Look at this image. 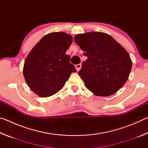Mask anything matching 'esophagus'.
<instances>
[{
	"label": "esophagus",
	"instance_id": "1",
	"mask_svg": "<svg viewBox=\"0 0 148 148\" xmlns=\"http://www.w3.org/2000/svg\"><path fill=\"white\" fill-rule=\"evenodd\" d=\"M75 67H76V71H79L80 69H81V67H82V64H77L75 65Z\"/></svg>",
	"mask_w": 148,
	"mask_h": 148
}]
</instances>
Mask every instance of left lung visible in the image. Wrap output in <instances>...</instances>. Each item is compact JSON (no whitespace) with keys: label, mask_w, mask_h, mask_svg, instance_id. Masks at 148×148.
I'll return each instance as SVG.
<instances>
[{"label":"left lung","mask_w":148,"mask_h":148,"mask_svg":"<svg viewBox=\"0 0 148 148\" xmlns=\"http://www.w3.org/2000/svg\"><path fill=\"white\" fill-rule=\"evenodd\" d=\"M74 41L87 57L78 74L90 91L108 97L123 86L132 62L128 52L116 40L104 32H91L76 35Z\"/></svg>","instance_id":"obj_1"}]
</instances>
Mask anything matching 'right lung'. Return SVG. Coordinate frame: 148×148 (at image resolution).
<instances>
[{"mask_svg": "<svg viewBox=\"0 0 148 148\" xmlns=\"http://www.w3.org/2000/svg\"><path fill=\"white\" fill-rule=\"evenodd\" d=\"M72 36L65 32H51L42 38L30 51L23 72L26 83L40 97H48L64 87L72 72H76L66 51Z\"/></svg>", "mask_w": 148, "mask_h": 148, "instance_id": "add662e5", "label": "right lung"}]
</instances>
